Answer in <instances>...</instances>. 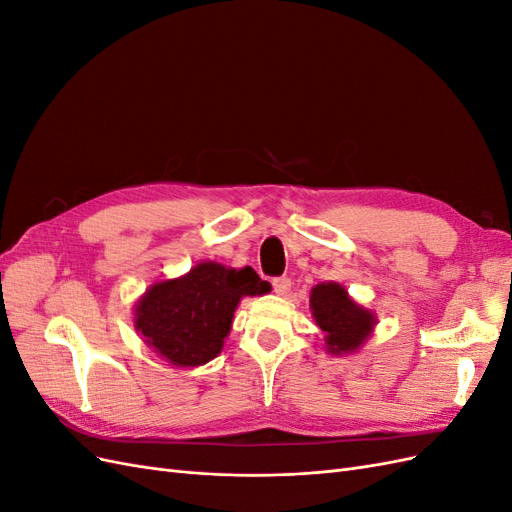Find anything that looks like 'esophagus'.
I'll use <instances>...</instances> for the list:
<instances>
[{
	"label": "esophagus",
	"mask_w": 512,
	"mask_h": 512,
	"mask_svg": "<svg viewBox=\"0 0 512 512\" xmlns=\"http://www.w3.org/2000/svg\"><path fill=\"white\" fill-rule=\"evenodd\" d=\"M273 290L277 294H288L290 290V277H273Z\"/></svg>",
	"instance_id": "obj_1"
}]
</instances>
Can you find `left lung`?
I'll return each instance as SVG.
<instances>
[{"label":"left lung","instance_id":"left-lung-1","mask_svg":"<svg viewBox=\"0 0 512 512\" xmlns=\"http://www.w3.org/2000/svg\"><path fill=\"white\" fill-rule=\"evenodd\" d=\"M314 318L318 327L327 333V348L333 354L352 352L359 348L376 324V318L361 305H356L346 288L339 284H318L312 290Z\"/></svg>","mask_w":512,"mask_h":512}]
</instances>
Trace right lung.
Listing matches in <instances>:
<instances>
[{
    "mask_svg": "<svg viewBox=\"0 0 512 512\" xmlns=\"http://www.w3.org/2000/svg\"><path fill=\"white\" fill-rule=\"evenodd\" d=\"M269 292L252 267L200 262L179 280L153 284L136 305V331L168 363L196 367L218 356L241 297Z\"/></svg>",
    "mask_w": 512,
    "mask_h": 512,
    "instance_id": "1",
    "label": "right lung"
}]
</instances>
